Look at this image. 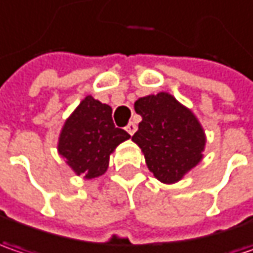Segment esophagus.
Listing matches in <instances>:
<instances>
[{"mask_svg":"<svg viewBox=\"0 0 253 253\" xmlns=\"http://www.w3.org/2000/svg\"><path fill=\"white\" fill-rule=\"evenodd\" d=\"M136 130H137V126L131 122V123H128L126 126V131L130 134V136H133L134 133H136Z\"/></svg>","mask_w":253,"mask_h":253,"instance_id":"esophagus-1","label":"esophagus"}]
</instances>
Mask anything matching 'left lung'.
I'll list each match as a JSON object with an SVG mask.
<instances>
[{"label":"left lung","instance_id":"obj_1","mask_svg":"<svg viewBox=\"0 0 253 253\" xmlns=\"http://www.w3.org/2000/svg\"><path fill=\"white\" fill-rule=\"evenodd\" d=\"M134 110L141 122L131 140L141 149L149 170L166 185L182 180L203 157L206 136L198 117L165 91L140 97Z\"/></svg>","mask_w":253,"mask_h":253}]
</instances>
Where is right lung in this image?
<instances>
[{
  "mask_svg": "<svg viewBox=\"0 0 253 253\" xmlns=\"http://www.w3.org/2000/svg\"><path fill=\"white\" fill-rule=\"evenodd\" d=\"M127 139L130 134L113 123L112 107L87 96L66 120L57 149L77 176L94 179L106 173L110 155Z\"/></svg>",
  "mask_w": 253,
  "mask_h": 253,
  "instance_id": "1",
  "label": "right lung"
}]
</instances>
